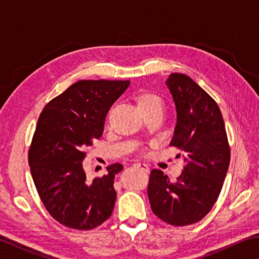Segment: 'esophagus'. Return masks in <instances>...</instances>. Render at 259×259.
I'll return each instance as SVG.
<instances>
[{
	"instance_id": "esophagus-1",
	"label": "esophagus",
	"mask_w": 259,
	"mask_h": 259,
	"mask_svg": "<svg viewBox=\"0 0 259 259\" xmlns=\"http://www.w3.org/2000/svg\"><path fill=\"white\" fill-rule=\"evenodd\" d=\"M134 166H135V168H137V169H142L143 171H146V172L148 171V170H150V169H148V165L146 163H135Z\"/></svg>"
}]
</instances>
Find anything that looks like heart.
Returning <instances> with one entry per match:
<instances>
[{"label": "heart", "instance_id": "obj_1", "mask_svg": "<svg viewBox=\"0 0 259 259\" xmlns=\"http://www.w3.org/2000/svg\"><path fill=\"white\" fill-rule=\"evenodd\" d=\"M136 102H137V106L140 112L163 107V102H162V99L159 96L150 93H144L138 95Z\"/></svg>", "mask_w": 259, "mask_h": 259}]
</instances>
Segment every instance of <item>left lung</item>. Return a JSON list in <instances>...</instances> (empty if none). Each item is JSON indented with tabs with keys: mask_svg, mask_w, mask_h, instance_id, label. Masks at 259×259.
I'll list each match as a JSON object with an SVG mask.
<instances>
[{
	"mask_svg": "<svg viewBox=\"0 0 259 259\" xmlns=\"http://www.w3.org/2000/svg\"><path fill=\"white\" fill-rule=\"evenodd\" d=\"M165 85L177 112L170 145L185 152L187 164L174 183L161 170H152L147 194L157 217L185 226L201 221L217 201L229 170L230 146L221 109L198 83L172 73Z\"/></svg>",
	"mask_w": 259,
	"mask_h": 259,
	"instance_id": "1",
	"label": "left lung"
}]
</instances>
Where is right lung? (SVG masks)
Here are the masks:
<instances>
[{
	"label": "right lung",
	"mask_w": 259,
	"mask_h": 259,
	"mask_svg": "<svg viewBox=\"0 0 259 259\" xmlns=\"http://www.w3.org/2000/svg\"><path fill=\"white\" fill-rule=\"evenodd\" d=\"M130 81H77L47 104L29 148L30 174L38 195L57 222L88 231L109 218L116 200L115 175L123 165H109L103 177L89 179L84 151L103 135L106 114Z\"/></svg>",
	"instance_id": "1"
}]
</instances>
